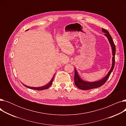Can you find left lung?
Wrapping results in <instances>:
<instances>
[{
  "label": "left lung",
  "instance_id": "8db88e82",
  "mask_svg": "<svg viewBox=\"0 0 126 126\" xmlns=\"http://www.w3.org/2000/svg\"><path fill=\"white\" fill-rule=\"evenodd\" d=\"M102 32L105 33V36L107 37L108 38L109 42L111 45L112 50V55L113 57H112V66L108 72V74L104 78H103L101 80L96 81V82H87L83 81V80L80 78L79 77V74L76 68H75V77H74V80H75V84L80 89L82 90H89L94 88H96L98 87H101L103 84H105V83L106 82V81L108 80L109 78L111 72L113 70L114 65H115V44L113 43V40L112 39L111 36H110L109 32L104 29L102 28Z\"/></svg>",
  "mask_w": 126,
  "mask_h": 126
}]
</instances>
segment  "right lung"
<instances>
[{"label": "right lung", "instance_id": "obj_1", "mask_svg": "<svg viewBox=\"0 0 126 126\" xmlns=\"http://www.w3.org/2000/svg\"><path fill=\"white\" fill-rule=\"evenodd\" d=\"M29 30H27L26 31H28ZM54 76H54V77H53V78L51 79V81H50V82H49V83H48L47 84H46L45 85H44L43 86H41V87H29V86H27L25 85H24L23 84L24 86L26 87L27 88H29L30 89H34V90H45V89H46L48 88L52 84V81H53V80H54Z\"/></svg>", "mask_w": 126, "mask_h": 126}]
</instances>
